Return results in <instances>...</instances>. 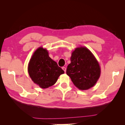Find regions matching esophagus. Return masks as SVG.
<instances>
[{
    "label": "esophagus",
    "instance_id": "1",
    "mask_svg": "<svg viewBox=\"0 0 125 125\" xmlns=\"http://www.w3.org/2000/svg\"><path fill=\"white\" fill-rule=\"evenodd\" d=\"M62 70H63L64 71H65V72L66 71V67H62Z\"/></svg>",
    "mask_w": 125,
    "mask_h": 125
}]
</instances>
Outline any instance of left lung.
Masks as SVG:
<instances>
[{"label":"left lung","instance_id":"1","mask_svg":"<svg viewBox=\"0 0 125 125\" xmlns=\"http://www.w3.org/2000/svg\"><path fill=\"white\" fill-rule=\"evenodd\" d=\"M70 60L66 73L74 85L82 90L95 85L100 76L101 69L91 52L86 47L77 48L72 53Z\"/></svg>","mask_w":125,"mask_h":125}]
</instances>
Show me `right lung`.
Returning a JSON list of instances; mask_svg holds the SVG:
<instances>
[{"instance_id": "add662e5", "label": "right lung", "mask_w": 125, "mask_h": 125, "mask_svg": "<svg viewBox=\"0 0 125 125\" xmlns=\"http://www.w3.org/2000/svg\"><path fill=\"white\" fill-rule=\"evenodd\" d=\"M28 72L33 81L41 88L53 85L64 71L48 56L47 50L40 47L30 59Z\"/></svg>"}]
</instances>
